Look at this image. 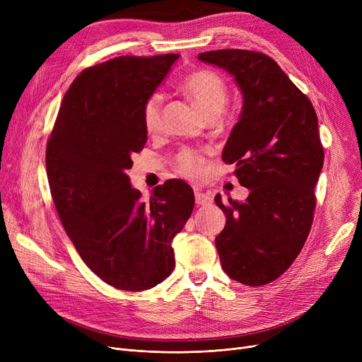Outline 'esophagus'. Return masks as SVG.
Returning a JSON list of instances; mask_svg holds the SVG:
<instances>
[{
    "instance_id": "34e87169",
    "label": "esophagus",
    "mask_w": 362,
    "mask_h": 362,
    "mask_svg": "<svg viewBox=\"0 0 362 362\" xmlns=\"http://www.w3.org/2000/svg\"><path fill=\"white\" fill-rule=\"evenodd\" d=\"M195 202L198 205H210L213 202V198L210 194H205L199 189H195Z\"/></svg>"
}]
</instances>
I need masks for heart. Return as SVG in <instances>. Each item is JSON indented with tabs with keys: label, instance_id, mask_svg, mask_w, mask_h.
<instances>
[{
	"label": "heart",
	"instance_id": "obj_1",
	"mask_svg": "<svg viewBox=\"0 0 362 362\" xmlns=\"http://www.w3.org/2000/svg\"><path fill=\"white\" fill-rule=\"evenodd\" d=\"M183 92L208 120L218 117L227 104L229 92L220 74L213 70L201 69L187 74L183 83ZM142 123L148 133H156L161 127V95L151 93L142 105ZM204 157L198 151L185 148L175 158V170L179 175L197 179L204 168Z\"/></svg>",
	"mask_w": 362,
	"mask_h": 362
}]
</instances>
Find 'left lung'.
Wrapping results in <instances>:
<instances>
[{
    "mask_svg": "<svg viewBox=\"0 0 362 362\" xmlns=\"http://www.w3.org/2000/svg\"><path fill=\"white\" fill-rule=\"evenodd\" d=\"M198 59L226 69L243 93V108L223 149V161L251 194L243 202L217 194L226 214L216 238L221 269L246 286H262L286 272L305 243L325 161L310 98L264 52L217 49Z\"/></svg>",
    "mask_w": 362,
    "mask_h": 362,
    "instance_id": "1",
    "label": "left lung"
}]
</instances>
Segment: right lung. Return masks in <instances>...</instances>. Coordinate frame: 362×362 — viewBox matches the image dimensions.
I'll return each mask as SVG.
<instances>
[{
  "label": "right lung",
  "mask_w": 362,
  "mask_h": 362,
  "mask_svg": "<svg viewBox=\"0 0 362 362\" xmlns=\"http://www.w3.org/2000/svg\"><path fill=\"white\" fill-rule=\"evenodd\" d=\"M177 59L123 55L85 69L47 142L49 191L64 230L88 267L120 291H146L171 274V242L194 210L186 182L167 180L144 201L127 176L132 156L146 144L142 105Z\"/></svg>",
  "instance_id": "right-lung-1"
}]
</instances>
